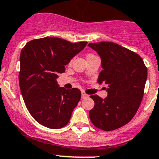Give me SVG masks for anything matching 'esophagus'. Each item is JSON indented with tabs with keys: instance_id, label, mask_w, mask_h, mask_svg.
<instances>
[{
	"instance_id": "34e87169",
	"label": "esophagus",
	"mask_w": 159,
	"mask_h": 159,
	"mask_svg": "<svg viewBox=\"0 0 159 159\" xmlns=\"http://www.w3.org/2000/svg\"><path fill=\"white\" fill-rule=\"evenodd\" d=\"M88 97L89 96L85 93V91H84V90H82V91H81V97H82V98H86V97Z\"/></svg>"
}]
</instances>
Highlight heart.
<instances>
[{
  "instance_id": "b5f03b06",
  "label": "heart",
  "mask_w": 159,
  "mask_h": 159,
  "mask_svg": "<svg viewBox=\"0 0 159 159\" xmlns=\"http://www.w3.org/2000/svg\"><path fill=\"white\" fill-rule=\"evenodd\" d=\"M91 55V54H90V55Z\"/></svg>"
}]
</instances>
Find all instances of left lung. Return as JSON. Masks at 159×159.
Masks as SVG:
<instances>
[{
	"mask_svg": "<svg viewBox=\"0 0 159 159\" xmlns=\"http://www.w3.org/2000/svg\"><path fill=\"white\" fill-rule=\"evenodd\" d=\"M101 58L103 70L97 82L104 84L108 92L104 99L97 95L90 97L94 107L89 119L103 131H113L131 121L139 107L144 93L147 69L138 54L111 42L89 43Z\"/></svg>",
	"mask_w": 159,
	"mask_h": 159,
	"instance_id": "8db88e82",
	"label": "left lung"
}]
</instances>
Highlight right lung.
<instances>
[{
	"mask_svg": "<svg viewBox=\"0 0 159 159\" xmlns=\"http://www.w3.org/2000/svg\"><path fill=\"white\" fill-rule=\"evenodd\" d=\"M86 44L45 37L30 41L21 51L20 88L28 111L41 125L59 129L69 123L81 91L58 87L56 79Z\"/></svg>",
	"mask_w": 159,
	"mask_h": 159,
	"instance_id": "add662e5",
	"label": "right lung"
}]
</instances>
